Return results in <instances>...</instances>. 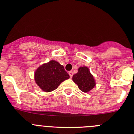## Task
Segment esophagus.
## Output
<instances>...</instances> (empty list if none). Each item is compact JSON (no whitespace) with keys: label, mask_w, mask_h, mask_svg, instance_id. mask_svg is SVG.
<instances>
[{"label":"esophagus","mask_w":134,"mask_h":134,"mask_svg":"<svg viewBox=\"0 0 134 134\" xmlns=\"http://www.w3.org/2000/svg\"><path fill=\"white\" fill-rule=\"evenodd\" d=\"M69 74L70 78H72V76H73V72L72 71H69Z\"/></svg>","instance_id":"obj_1"}]
</instances>
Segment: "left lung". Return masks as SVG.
Returning a JSON list of instances; mask_svg holds the SVG:
<instances>
[{
	"instance_id": "8db88e82",
	"label": "left lung",
	"mask_w": 134,
	"mask_h": 134,
	"mask_svg": "<svg viewBox=\"0 0 134 134\" xmlns=\"http://www.w3.org/2000/svg\"><path fill=\"white\" fill-rule=\"evenodd\" d=\"M72 80L78 86L79 89L85 93L90 92L96 85L93 75L85 66L79 67L77 73L72 76Z\"/></svg>"
}]
</instances>
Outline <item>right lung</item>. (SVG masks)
<instances>
[{
	"instance_id": "add662e5",
	"label": "right lung",
	"mask_w": 134,
	"mask_h": 134,
	"mask_svg": "<svg viewBox=\"0 0 134 134\" xmlns=\"http://www.w3.org/2000/svg\"><path fill=\"white\" fill-rule=\"evenodd\" d=\"M69 77L64 66L55 60L42 64L38 67L34 74L36 84L45 92L57 89L62 82Z\"/></svg>"
}]
</instances>
